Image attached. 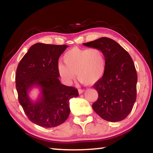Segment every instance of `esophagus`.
<instances>
[{
  "instance_id": "obj_1",
  "label": "esophagus",
  "mask_w": 153,
  "mask_h": 153,
  "mask_svg": "<svg viewBox=\"0 0 153 153\" xmlns=\"http://www.w3.org/2000/svg\"><path fill=\"white\" fill-rule=\"evenodd\" d=\"M84 92V90H82V89H79V90H78V92H79V94H82V93Z\"/></svg>"
}]
</instances>
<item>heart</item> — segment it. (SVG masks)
Listing matches in <instances>:
<instances>
[{"label": "heart", "mask_w": 153, "mask_h": 153, "mask_svg": "<svg viewBox=\"0 0 153 153\" xmlns=\"http://www.w3.org/2000/svg\"><path fill=\"white\" fill-rule=\"evenodd\" d=\"M65 65L59 63V76L67 84H70L76 76L86 85H94L101 79L107 68V59L104 52L97 48L74 47L63 55Z\"/></svg>", "instance_id": "heart-1"}]
</instances>
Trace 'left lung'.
<instances>
[{"label": "left lung", "instance_id": "1", "mask_svg": "<svg viewBox=\"0 0 153 153\" xmlns=\"http://www.w3.org/2000/svg\"><path fill=\"white\" fill-rule=\"evenodd\" d=\"M100 48L107 59L105 74L93 88L98 100L92 108L103 120L117 122L127 117L136 100L137 73L132 59L122 46L111 38L102 37L83 44Z\"/></svg>", "mask_w": 153, "mask_h": 153}]
</instances>
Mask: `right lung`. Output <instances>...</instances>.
Masks as SVG:
<instances>
[{
	"instance_id": "add662e5",
	"label": "right lung",
	"mask_w": 153,
	"mask_h": 153,
	"mask_svg": "<svg viewBox=\"0 0 153 153\" xmlns=\"http://www.w3.org/2000/svg\"><path fill=\"white\" fill-rule=\"evenodd\" d=\"M67 47L36 43L17 66L15 82L19 102L29 120L43 128L64 123L70 113L69 100L79 96L77 89L62 84L58 78L59 58ZM33 87L41 92L35 102L29 95Z\"/></svg>"
}]
</instances>
